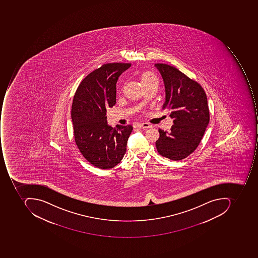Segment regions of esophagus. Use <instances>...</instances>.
I'll return each mask as SVG.
<instances>
[{"mask_svg":"<svg viewBox=\"0 0 258 258\" xmlns=\"http://www.w3.org/2000/svg\"><path fill=\"white\" fill-rule=\"evenodd\" d=\"M138 127H140V128H151V125H150V124H148V123L143 122L139 124Z\"/></svg>","mask_w":258,"mask_h":258,"instance_id":"esophagus-1","label":"esophagus"}]
</instances>
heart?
<instances>
[{"instance_id":"b5f03b06","label":"heart","mask_w":258,"mask_h":258,"mask_svg":"<svg viewBox=\"0 0 258 258\" xmlns=\"http://www.w3.org/2000/svg\"><path fill=\"white\" fill-rule=\"evenodd\" d=\"M140 81H141L142 84H143L144 88L148 86L150 84H154V83L157 84V79L155 75L153 73L149 72V71H145L141 74Z\"/></svg>"}]
</instances>
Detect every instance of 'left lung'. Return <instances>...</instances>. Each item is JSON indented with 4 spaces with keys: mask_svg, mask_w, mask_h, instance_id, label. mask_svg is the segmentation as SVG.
Wrapping results in <instances>:
<instances>
[{
    "mask_svg": "<svg viewBox=\"0 0 258 258\" xmlns=\"http://www.w3.org/2000/svg\"><path fill=\"white\" fill-rule=\"evenodd\" d=\"M165 87L163 109L174 125L170 132L159 128L156 147L160 155L172 160L186 158L196 150L209 123L207 97L200 84L178 69L156 63Z\"/></svg>",
    "mask_w": 258,
    "mask_h": 258,
    "instance_id": "8db88e82",
    "label": "left lung"
}]
</instances>
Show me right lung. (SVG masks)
Masks as SVG:
<instances>
[{
	"mask_svg": "<svg viewBox=\"0 0 258 258\" xmlns=\"http://www.w3.org/2000/svg\"><path fill=\"white\" fill-rule=\"evenodd\" d=\"M131 63H107L84 78L74 95L71 118L74 139L84 158L100 169L115 167L126 152L130 125H108L106 108L116 103L118 77Z\"/></svg>",
	"mask_w": 258,
	"mask_h": 258,
	"instance_id": "right-lung-1",
	"label": "right lung"
}]
</instances>
